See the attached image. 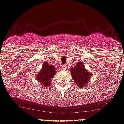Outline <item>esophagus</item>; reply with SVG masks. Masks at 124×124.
<instances>
[{"label": "esophagus", "mask_w": 124, "mask_h": 124, "mask_svg": "<svg viewBox=\"0 0 124 124\" xmlns=\"http://www.w3.org/2000/svg\"><path fill=\"white\" fill-rule=\"evenodd\" d=\"M61 67H62L63 69H65L67 68V65H66V64H63V65H61Z\"/></svg>", "instance_id": "34e87169"}]
</instances>
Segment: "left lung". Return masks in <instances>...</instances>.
Returning a JSON list of instances; mask_svg holds the SVG:
<instances>
[{"mask_svg":"<svg viewBox=\"0 0 124 124\" xmlns=\"http://www.w3.org/2000/svg\"><path fill=\"white\" fill-rule=\"evenodd\" d=\"M71 73L72 78L79 87H85L88 83L90 78V74L84 68L83 64L78 62L76 65L71 68Z\"/></svg>","mask_w":124,"mask_h":124,"instance_id":"obj_1","label":"left lung"}]
</instances>
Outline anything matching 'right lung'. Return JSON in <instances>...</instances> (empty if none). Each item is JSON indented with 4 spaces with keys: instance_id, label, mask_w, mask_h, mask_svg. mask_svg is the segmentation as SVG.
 <instances>
[{
    "instance_id": "1",
    "label": "right lung",
    "mask_w": 124,
    "mask_h": 124,
    "mask_svg": "<svg viewBox=\"0 0 124 124\" xmlns=\"http://www.w3.org/2000/svg\"><path fill=\"white\" fill-rule=\"evenodd\" d=\"M42 67L41 71L38 73L36 78L43 85L44 87H46L51 84L50 79L54 77L56 73V69L53 65L48 64L47 62H45Z\"/></svg>"
}]
</instances>
